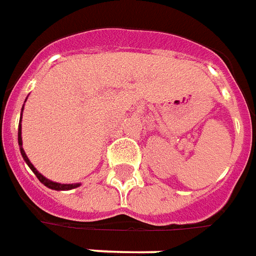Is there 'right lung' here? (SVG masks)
I'll list each match as a JSON object with an SVG mask.
<instances>
[{"label":"right lung","mask_w":256,"mask_h":256,"mask_svg":"<svg viewBox=\"0 0 256 256\" xmlns=\"http://www.w3.org/2000/svg\"><path fill=\"white\" fill-rule=\"evenodd\" d=\"M18 140H19V145H20V152H22V156H23V159L26 160V163L28 164V167H30L31 170H32V172L36 174V178L41 181L45 186H48V188L50 189H54V190H67V189H74V188H78L80 184H58V182H53V181H49L48 178H45L44 176H42L41 172H36V168L32 164L30 163V160H28V158H27V155H26V152L23 150V146H22V126L19 124V133H18Z\"/></svg>","instance_id":"right-lung-1"}]
</instances>
